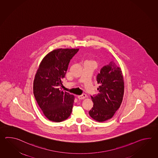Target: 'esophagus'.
Listing matches in <instances>:
<instances>
[{
	"instance_id": "obj_1",
	"label": "esophagus",
	"mask_w": 158,
	"mask_h": 158,
	"mask_svg": "<svg viewBox=\"0 0 158 158\" xmlns=\"http://www.w3.org/2000/svg\"><path fill=\"white\" fill-rule=\"evenodd\" d=\"M86 97H87L86 95L85 94H84L81 95H80V96H78V98L79 99H84L85 98H86Z\"/></svg>"
}]
</instances>
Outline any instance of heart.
<instances>
[{
	"label": "heart",
	"mask_w": 158,
	"mask_h": 158,
	"mask_svg": "<svg viewBox=\"0 0 158 158\" xmlns=\"http://www.w3.org/2000/svg\"><path fill=\"white\" fill-rule=\"evenodd\" d=\"M86 62H89V63H93V61H86Z\"/></svg>",
	"instance_id": "1"
}]
</instances>
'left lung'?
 Masks as SVG:
<instances>
[{
  "label": "left lung",
  "mask_w": 158,
  "mask_h": 158,
  "mask_svg": "<svg viewBox=\"0 0 158 158\" xmlns=\"http://www.w3.org/2000/svg\"><path fill=\"white\" fill-rule=\"evenodd\" d=\"M99 93L91 96L93 107L89 112L95 121L103 122L113 117L120 107L124 91L120 68L112 60L101 69L97 76Z\"/></svg>",
  "instance_id": "1"
}]
</instances>
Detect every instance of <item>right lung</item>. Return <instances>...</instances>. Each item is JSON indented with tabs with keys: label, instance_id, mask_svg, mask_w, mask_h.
Segmentation results:
<instances>
[{
	"label": "right lung",
	"instance_id": "obj_1",
	"mask_svg": "<svg viewBox=\"0 0 158 158\" xmlns=\"http://www.w3.org/2000/svg\"><path fill=\"white\" fill-rule=\"evenodd\" d=\"M78 50L60 48L52 51L44 57L37 70L34 95L44 116L50 121H64L72 113L74 96L61 91L60 87L70 60Z\"/></svg>",
	"mask_w": 158,
	"mask_h": 158
}]
</instances>
